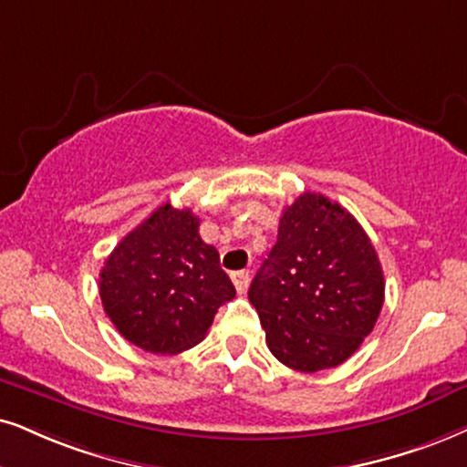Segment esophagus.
Masks as SVG:
<instances>
[{"mask_svg":"<svg viewBox=\"0 0 467 467\" xmlns=\"http://www.w3.org/2000/svg\"><path fill=\"white\" fill-rule=\"evenodd\" d=\"M230 277H233V285L237 288V293L247 291V285H250V271H233Z\"/></svg>","mask_w":467,"mask_h":467,"instance_id":"1","label":"esophagus"}]
</instances>
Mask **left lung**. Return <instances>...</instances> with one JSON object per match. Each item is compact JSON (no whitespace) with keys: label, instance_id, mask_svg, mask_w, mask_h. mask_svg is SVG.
Segmentation results:
<instances>
[{"label":"left lung","instance_id":"left-lung-1","mask_svg":"<svg viewBox=\"0 0 467 467\" xmlns=\"http://www.w3.org/2000/svg\"><path fill=\"white\" fill-rule=\"evenodd\" d=\"M383 291L379 258L356 217L323 193L304 192L282 213L247 297L269 351L288 368L317 373L359 349Z\"/></svg>","mask_w":467,"mask_h":467}]
</instances>
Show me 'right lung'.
I'll return each mask as SVG.
<instances>
[{"label":"right lung","mask_w":467,"mask_h":467,"mask_svg":"<svg viewBox=\"0 0 467 467\" xmlns=\"http://www.w3.org/2000/svg\"><path fill=\"white\" fill-rule=\"evenodd\" d=\"M190 209L165 202L114 247L99 275L105 315L140 349L161 356L196 347L217 308L234 297L220 254Z\"/></svg>","instance_id":"add662e5"}]
</instances>
